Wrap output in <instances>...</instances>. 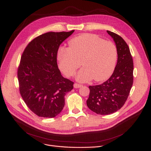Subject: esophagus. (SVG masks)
<instances>
[{
    "instance_id": "obj_1",
    "label": "esophagus",
    "mask_w": 151,
    "mask_h": 151,
    "mask_svg": "<svg viewBox=\"0 0 151 151\" xmlns=\"http://www.w3.org/2000/svg\"><path fill=\"white\" fill-rule=\"evenodd\" d=\"M83 86L81 84H78V83H75L74 85H73V87L75 88H81V87H82Z\"/></svg>"
}]
</instances>
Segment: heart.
<instances>
[{
	"mask_svg": "<svg viewBox=\"0 0 151 151\" xmlns=\"http://www.w3.org/2000/svg\"><path fill=\"white\" fill-rule=\"evenodd\" d=\"M117 56L114 43L92 34L74 37L69 41L68 47H60L58 52L59 67L67 76H73L82 63L84 67L76 75L80 82L93 78L97 81L106 80L113 73Z\"/></svg>",
	"mask_w": 151,
	"mask_h": 151,
	"instance_id": "obj_1",
	"label": "heart"
}]
</instances>
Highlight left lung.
<instances>
[{
    "mask_svg": "<svg viewBox=\"0 0 151 151\" xmlns=\"http://www.w3.org/2000/svg\"><path fill=\"white\" fill-rule=\"evenodd\" d=\"M117 49V64L113 75L99 85L90 86L86 104L93 112L107 115L120 109L127 99L133 82V62L130 49L119 35L107 30Z\"/></svg>",
    "mask_w": 151,
    "mask_h": 151,
    "instance_id": "left-lung-1",
    "label": "left lung"
}]
</instances>
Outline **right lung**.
I'll return each mask as SVG.
<instances>
[{
  "mask_svg": "<svg viewBox=\"0 0 151 151\" xmlns=\"http://www.w3.org/2000/svg\"><path fill=\"white\" fill-rule=\"evenodd\" d=\"M74 31L40 35L22 54L18 70L19 92L28 108L39 117L58 115L64 107L65 96L73 88L74 83L60 73L57 54L60 45Z\"/></svg>",
  "mask_w": 151,
  "mask_h": 151,
  "instance_id": "obj_1",
  "label": "right lung"
}]
</instances>
